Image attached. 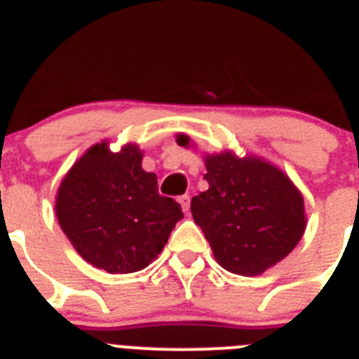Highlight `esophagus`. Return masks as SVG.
<instances>
[{
	"label": "esophagus",
	"mask_w": 359,
	"mask_h": 359,
	"mask_svg": "<svg viewBox=\"0 0 359 359\" xmlns=\"http://www.w3.org/2000/svg\"><path fill=\"white\" fill-rule=\"evenodd\" d=\"M180 205H182L183 212L189 213V210H190V196H189V194H185V196L180 197Z\"/></svg>",
	"instance_id": "34e87169"
}]
</instances>
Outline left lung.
<instances>
[{"mask_svg":"<svg viewBox=\"0 0 359 359\" xmlns=\"http://www.w3.org/2000/svg\"><path fill=\"white\" fill-rule=\"evenodd\" d=\"M187 135L177 137L187 146ZM208 190L192 197L190 212L217 262L233 274L258 276L299 244L304 199L288 176L259 158L226 151L206 156Z\"/></svg>","mask_w":359,"mask_h":359,"instance_id":"obj_1","label":"left lung"}]
</instances>
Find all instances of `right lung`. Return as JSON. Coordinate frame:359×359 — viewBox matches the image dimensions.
Returning <instances> with one entry per match:
<instances>
[{"label":"right lung","instance_id":"1","mask_svg":"<svg viewBox=\"0 0 359 359\" xmlns=\"http://www.w3.org/2000/svg\"><path fill=\"white\" fill-rule=\"evenodd\" d=\"M55 208L74 249L110 274L146 269L183 219L182 206L158 194L135 144L119 153L107 142L92 146L64 177Z\"/></svg>","mask_w":359,"mask_h":359}]
</instances>
